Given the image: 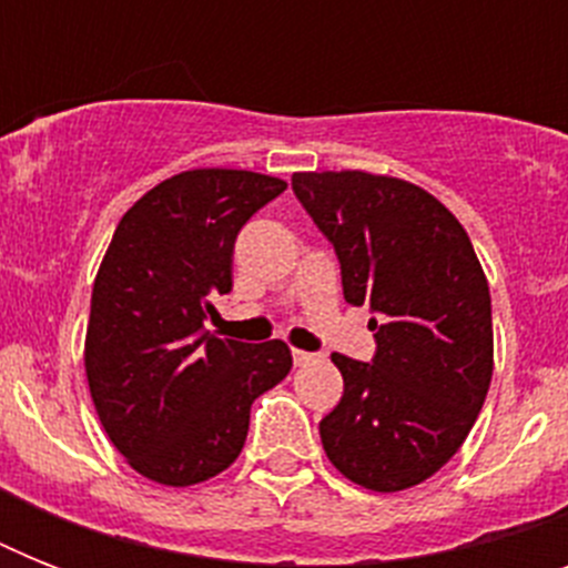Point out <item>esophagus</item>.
I'll return each instance as SVG.
<instances>
[{
  "instance_id": "esophagus-1",
  "label": "esophagus",
  "mask_w": 568,
  "mask_h": 568,
  "mask_svg": "<svg viewBox=\"0 0 568 568\" xmlns=\"http://www.w3.org/2000/svg\"><path fill=\"white\" fill-rule=\"evenodd\" d=\"M292 359H294V365H312V363H318L321 356L318 354H310V351H297V347H294Z\"/></svg>"
}]
</instances>
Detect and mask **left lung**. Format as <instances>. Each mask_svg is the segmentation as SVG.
<instances>
[{"instance_id": "left-lung-1", "label": "left lung", "mask_w": 568, "mask_h": 568, "mask_svg": "<svg viewBox=\"0 0 568 568\" xmlns=\"http://www.w3.org/2000/svg\"><path fill=\"white\" fill-rule=\"evenodd\" d=\"M294 196L374 318L372 363L333 354L345 395L321 418L329 463L374 493L436 475L466 442L493 379V301L463 223L433 194L365 171L294 173Z\"/></svg>"}]
</instances>
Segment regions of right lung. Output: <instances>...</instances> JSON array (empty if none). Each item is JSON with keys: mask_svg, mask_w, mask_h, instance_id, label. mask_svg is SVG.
Here are the masks:
<instances>
[{"mask_svg": "<svg viewBox=\"0 0 568 568\" xmlns=\"http://www.w3.org/2000/svg\"><path fill=\"white\" fill-rule=\"evenodd\" d=\"M283 191L253 171L176 173L120 217L105 250L84 372L114 448L155 484L194 486L230 468L253 400L292 372L280 338L244 345L203 327L232 292L241 226Z\"/></svg>", "mask_w": 568, "mask_h": 568, "instance_id": "1", "label": "right lung"}]
</instances>
